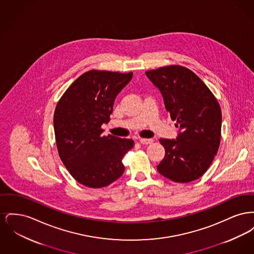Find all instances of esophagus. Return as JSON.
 <instances>
[{"instance_id": "1", "label": "esophagus", "mask_w": 254, "mask_h": 254, "mask_svg": "<svg viewBox=\"0 0 254 254\" xmlns=\"http://www.w3.org/2000/svg\"><path fill=\"white\" fill-rule=\"evenodd\" d=\"M139 142H140L141 144H143V145H150V144H152L153 140H152V139H145V138H140V139H139Z\"/></svg>"}]
</instances>
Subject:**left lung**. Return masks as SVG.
Instances as JSON below:
<instances>
[{
	"instance_id": "8db88e82",
	"label": "left lung",
	"mask_w": 254,
	"mask_h": 254,
	"mask_svg": "<svg viewBox=\"0 0 254 254\" xmlns=\"http://www.w3.org/2000/svg\"><path fill=\"white\" fill-rule=\"evenodd\" d=\"M145 75L161 91L166 109L179 128L176 140H159L166 154L157 170L176 183L194 181L217 154L222 126L217 99L195 73L182 65L159 67Z\"/></svg>"
}]
</instances>
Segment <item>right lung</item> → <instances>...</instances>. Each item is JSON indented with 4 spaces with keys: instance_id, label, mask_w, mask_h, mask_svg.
Wrapping results in <instances>:
<instances>
[{
    "instance_id": "1",
    "label": "right lung",
    "mask_w": 254,
    "mask_h": 254,
    "mask_svg": "<svg viewBox=\"0 0 254 254\" xmlns=\"http://www.w3.org/2000/svg\"><path fill=\"white\" fill-rule=\"evenodd\" d=\"M132 75L89 70L73 82L56 106L53 125L59 156L85 187H107L124 173L122 160L134 141L103 136L102 125L109 123L115 98Z\"/></svg>"
}]
</instances>
